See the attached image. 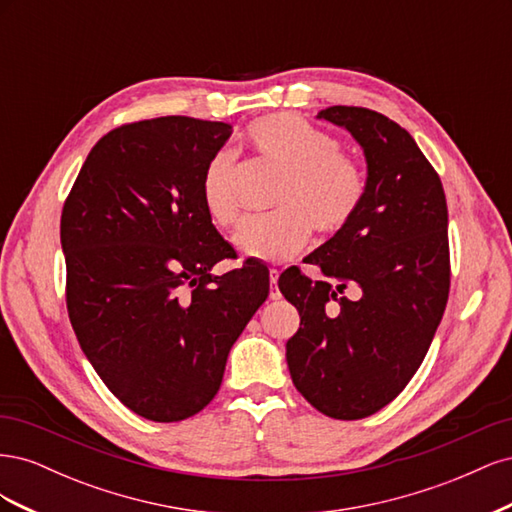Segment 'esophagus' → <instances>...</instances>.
<instances>
[{
    "label": "esophagus",
    "mask_w": 512,
    "mask_h": 512,
    "mask_svg": "<svg viewBox=\"0 0 512 512\" xmlns=\"http://www.w3.org/2000/svg\"><path fill=\"white\" fill-rule=\"evenodd\" d=\"M269 277H271V292H269V299H271V301H275V299H280V297H282V292L277 290V280H280V271H277V269H271V271H269Z\"/></svg>",
    "instance_id": "obj_1"
}]
</instances>
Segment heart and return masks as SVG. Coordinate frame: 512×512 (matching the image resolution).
<instances>
[{"instance_id":"1","label":"heart","mask_w":512,"mask_h":512,"mask_svg":"<svg viewBox=\"0 0 512 512\" xmlns=\"http://www.w3.org/2000/svg\"><path fill=\"white\" fill-rule=\"evenodd\" d=\"M260 158L280 166L284 179L271 213L252 215L235 232L241 254L280 262L303 250L312 235H337L359 213L367 179L363 168L342 151L335 136L290 113L265 115L245 130ZM237 153L224 147L209 158L200 175V205L220 228L239 220Z\"/></svg>"}]
</instances>
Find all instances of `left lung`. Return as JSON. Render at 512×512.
I'll return each mask as SVG.
<instances>
[{"mask_svg":"<svg viewBox=\"0 0 512 512\" xmlns=\"http://www.w3.org/2000/svg\"><path fill=\"white\" fill-rule=\"evenodd\" d=\"M318 117L363 147L367 192L354 220L307 256L322 280L299 267L280 275L301 316L286 359L316 410L359 421L406 389L436 335L451 290L448 209L436 168L399 123L363 106Z\"/></svg>","mask_w":512,"mask_h":512,"instance_id":"1","label":"left lung"}]
</instances>
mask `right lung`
<instances>
[{
  "mask_svg": "<svg viewBox=\"0 0 512 512\" xmlns=\"http://www.w3.org/2000/svg\"><path fill=\"white\" fill-rule=\"evenodd\" d=\"M230 123L183 115L104 134L61 211L76 339L123 406L177 423L220 391L228 352L269 297V269L237 258L200 205V175Z\"/></svg>",
  "mask_w": 512,
  "mask_h": 512,
  "instance_id": "add662e5",
  "label": "right lung"
}]
</instances>
